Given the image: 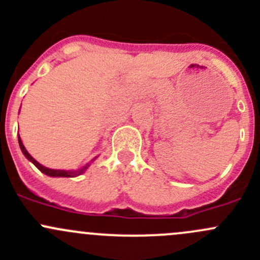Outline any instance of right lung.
Masks as SVG:
<instances>
[{
    "instance_id": "obj_1",
    "label": "right lung",
    "mask_w": 260,
    "mask_h": 260,
    "mask_svg": "<svg viewBox=\"0 0 260 260\" xmlns=\"http://www.w3.org/2000/svg\"><path fill=\"white\" fill-rule=\"evenodd\" d=\"M18 143H20V147H21V149H22L23 154H25V156L27 157V158L30 159V161L32 162V164L35 165V166L38 167V169L40 170L41 172H44V174L48 175V176H52V177H74V176H78V175L83 174V172L85 171V170L88 169V166H89V164H88V165H86V166H84L83 169L78 170V171H64V170H51V169H48V167H44L43 165L39 164V162L36 161L35 158H32V157L30 156V153H28V152L26 151V148H25V147H23L22 142H21L20 137H18Z\"/></svg>"
}]
</instances>
